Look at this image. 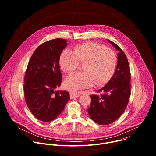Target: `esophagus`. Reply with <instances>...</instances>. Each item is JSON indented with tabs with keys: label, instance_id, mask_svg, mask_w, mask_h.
<instances>
[{
	"label": "esophagus",
	"instance_id": "34e87169",
	"mask_svg": "<svg viewBox=\"0 0 156 156\" xmlns=\"http://www.w3.org/2000/svg\"><path fill=\"white\" fill-rule=\"evenodd\" d=\"M83 93L81 92H80V91H74V92H70V98L72 99H73V98H75L79 97Z\"/></svg>",
	"mask_w": 156,
	"mask_h": 156
}]
</instances>
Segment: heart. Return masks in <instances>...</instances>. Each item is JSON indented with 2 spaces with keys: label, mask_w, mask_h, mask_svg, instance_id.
Listing matches in <instances>:
<instances>
[{
  "label": "heart",
  "mask_w": 156,
  "mask_h": 156,
  "mask_svg": "<svg viewBox=\"0 0 156 156\" xmlns=\"http://www.w3.org/2000/svg\"><path fill=\"white\" fill-rule=\"evenodd\" d=\"M83 63L84 72L74 73L65 81L69 90L75 91L92 86H101L114 76L117 66V56L112 49L94 42L80 44L73 51L64 49L59 57L61 69L66 73L77 70Z\"/></svg>",
  "instance_id": "heart-1"
}]
</instances>
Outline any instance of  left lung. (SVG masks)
<instances>
[{
    "mask_svg": "<svg viewBox=\"0 0 156 156\" xmlns=\"http://www.w3.org/2000/svg\"><path fill=\"white\" fill-rule=\"evenodd\" d=\"M119 51L115 72L109 81L91 96V102L87 112L99 125H108L116 121L124 112L131 94V73L129 63L123 51L115 43L108 40Z\"/></svg>",
    "mask_w": 156,
    "mask_h": 156,
    "instance_id": "obj_1",
    "label": "left lung"
}]
</instances>
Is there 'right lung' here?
Returning a JSON list of instances; mask_svg holds the SVG:
<instances>
[{"label":"right lung","mask_w":156,"mask_h":156,"mask_svg":"<svg viewBox=\"0 0 156 156\" xmlns=\"http://www.w3.org/2000/svg\"><path fill=\"white\" fill-rule=\"evenodd\" d=\"M66 46V40L62 38L42 43L27 66L23 85L25 101L33 115L42 122L56 119L70 99L69 92L55 91L62 79L59 57Z\"/></svg>","instance_id":"1"}]
</instances>
